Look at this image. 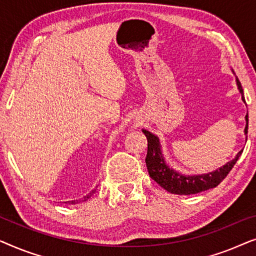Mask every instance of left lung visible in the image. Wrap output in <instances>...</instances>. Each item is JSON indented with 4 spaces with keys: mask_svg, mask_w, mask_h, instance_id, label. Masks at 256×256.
I'll return each instance as SVG.
<instances>
[{
    "mask_svg": "<svg viewBox=\"0 0 256 256\" xmlns=\"http://www.w3.org/2000/svg\"><path fill=\"white\" fill-rule=\"evenodd\" d=\"M232 72L233 74L236 76L233 70ZM236 82L238 90H239V92L241 94V99H242L244 102H246L244 96L242 86H241V82H239L236 76ZM244 118H246L244 135H247L248 113ZM142 132H144L146 140H148V152H146V169H148L149 176L152 177L157 184H160L164 190L174 194H199V192L208 190V188L218 186V185L224 180V178H225L227 174H228L230 171L232 170L234 164L236 163L241 152H242V150H240L232 160H230V162H227L225 166L218 168V169L212 171V172L202 174H183L172 169V168H170L166 164V158H164L163 156L162 146H160L158 136L146 130V129H142Z\"/></svg>",
    "mask_w": 256,
    "mask_h": 256,
    "instance_id": "8db88e82",
    "label": "left lung"
}]
</instances>
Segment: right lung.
<instances>
[{
	"mask_svg": "<svg viewBox=\"0 0 256 256\" xmlns=\"http://www.w3.org/2000/svg\"><path fill=\"white\" fill-rule=\"evenodd\" d=\"M94 192H96V190H92V192H90V194H87V196H85V198H84V202H85V200H87V199H88V198L90 197V196H92V194H94ZM72 202V204H74V202H76V200H72V202Z\"/></svg>",
	"mask_w": 256,
	"mask_h": 256,
	"instance_id": "right-lung-1",
	"label": "right lung"
}]
</instances>
